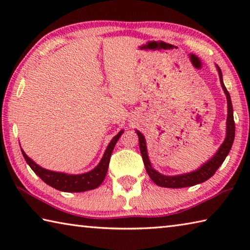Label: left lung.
<instances>
[{
	"instance_id": "1",
	"label": "left lung",
	"mask_w": 250,
	"mask_h": 250,
	"mask_svg": "<svg viewBox=\"0 0 250 250\" xmlns=\"http://www.w3.org/2000/svg\"><path fill=\"white\" fill-rule=\"evenodd\" d=\"M219 79H221V84L224 92H225L226 98H227V122H226V138L224 140L223 145L219 146L216 153L213 156V158L209 159L206 163L203 164L201 167H198L197 170L186 173V174H180V175H163L155 171L151 166V162L149 160V156H147V151H146V139L143 137V134L140 131L137 130V134L139 137V146H140L141 155L143 159V163H145L146 170L147 174L151 177V180L154 182L156 185L161 186V188H188V186H193L196 184L203 183V182L207 181L210 179L211 176L215 174V172L217 171V168L222 166L224 161H225L226 156L229 153L231 149L232 142H234L235 139V121H234V115H232V104H231V99L229 92L227 91L225 84L223 82V75L222 70L219 67L216 65Z\"/></svg>"
}]
</instances>
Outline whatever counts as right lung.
<instances>
[{
    "label": "right lung",
    "mask_w": 250,
    "mask_h": 250,
    "mask_svg": "<svg viewBox=\"0 0 250 250\" xmlns=\"http://www.w3.org/2000/svg\"><path fill=\"white\" fill-rule=\"evenodd\" d=\"M122 133H124V130H121L120 132L110 141L109 146H107V149H105L104 154L98 166H97L94 170L83 173V174L74 175L46 170V168L37 166L33 160L28 158L26 153H25L22 149L21 150H22V154L28 166L31 167L32 170L35 172V174L39 175L46 184H48L49 186H52V188L62 192H86L90 191V189L97 188L104 182L105 174H107L108 172L110 156H111L113 147H115L117 141L119 140Z\"/></svg>",
    "instance_id": "right-lung-1"
}]
</instances>
